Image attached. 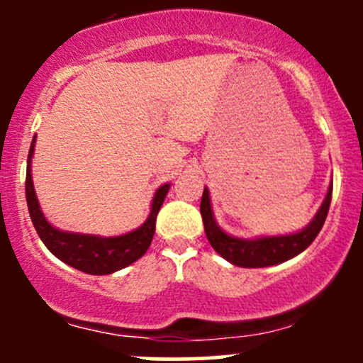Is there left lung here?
<instances>
[{
    "label": "left lung",
    "mask_w": 363,
    "mask_h": 363,
    "mask_svg": "<svg viewBox=\"0 0 363 363\" xmlns=\"http://www.w3.org/2000/svg\"><path fill=\"white\" fill-rule=\"evenodd\" d=\"M332 200V182L328 186L327 196L323 203L318 208L316 216L311 219L309 225L296 233L288 235H267L256 237V239H239V237L228 235L221 226L216 223L214 212H212L211 196L208 189H203L202 202H200V212H202L205 235L208 242L214 247V251L226 262L233 263L237 267H246V269H258V267H270L277 263L288 262L295 258L302 251L311 246L320 230L323 228V223L327 219L328 207Z\"/></svg>",
    "instance_id": "1"
}]
</instances>
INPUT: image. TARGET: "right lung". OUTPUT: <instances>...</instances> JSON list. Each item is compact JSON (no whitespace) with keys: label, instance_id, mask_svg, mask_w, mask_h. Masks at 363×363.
<instances>
[{"label":"right lung","instance_id":"obj_1","mask_svg":"<svg viewBox=\"0 0 363 363\" xmlns=\"http://www.w3.org/2000/svg\"><path fill=\"white\" fill-rule=\"evenodd\" d=\"M35 144L36 137H33L28 155V172H26V200H28L29 216H31L36 233L47 246V250L67 265L80 270V272L93 274V276L113 274L142 258L152 242L156 230V216H158L161 205L164 202L170 184H163L156 189L147 219L144 221V225H140L133 232L117 237L65 232V230L56 228L47 221L42 208H40L38 199H36L31 177V160L35 155Z\"/></svg>","mask_w":363,"mask_h":363}]
</instances>
